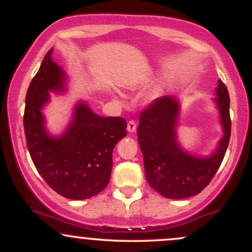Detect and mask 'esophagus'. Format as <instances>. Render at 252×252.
<instances>
[{
    "mask_svg": "<svg viewBox=\"0 0 252 252\" xmlns=\"http://www.w3.org/2000/svg\"><path fill=\"white\" fill-rule=\"evenodd\" d=\"M136 128H137V126H136L135 121H129L128 124H126V130H128L129 132L136 131Z\"/></svg>",
    "mask_w": 252,
    "mask_h": 252,
    "instance_id": "obj_1",
    "label": "esophagus"
}]
</instances>
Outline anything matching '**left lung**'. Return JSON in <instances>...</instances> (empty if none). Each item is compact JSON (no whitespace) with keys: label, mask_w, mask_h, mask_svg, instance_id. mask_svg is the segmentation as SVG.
Returning <instances> with one entry per match:
<instances>
[{"label":"left lung","mask_w":252,"mask_h":252,"mask_svg":"<svg viewBox=\"0 0 252 252\" xmlns=\"http://www.w3.org/2000/svg\"><path fill=\"white\" fill-rule=\"evenodd\" d=\"M215 102L220 112L224 136L212 155L198 158L186 153L176 141L179 102L158 98L140 114L137 141L143 154L146 179L153 189L168 199H185L200 193L219 169L231 136L230 97L219 79Z\"/></svg>","instance_id":"left-lung-1"}]
</instances>
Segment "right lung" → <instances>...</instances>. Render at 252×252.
Here are the masks:
<instances>
[{
    "label": "right lung",
    "mask_w": 252,
    "mask_h": 252,
    "mask_svg": "<svg viewBox=\"0 0 252 252\" xmlns=\"http://www.w3.org/2000/svg\"><path fill=\"white\" fill-rule=\"evenodd\" d=\"M43 58L26 94L24 126L34 166L52 189L73 200L98 194L108 186L112 168V150L126 135L122 117H100L79 102L63 135L51 136L45 129L41 109L50 92L65 90L66 74L52 60Z\"/></svg>",
    "instance_id": "add662e5"
}]
</instances>
